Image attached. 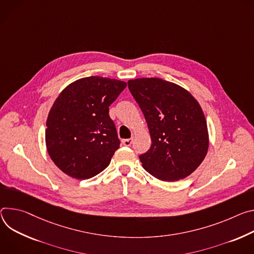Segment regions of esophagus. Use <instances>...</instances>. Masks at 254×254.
Returning a JSON list of instances; mask_svg holds the SVG:
<instances>
[{"instance_id":"34e87169","label":"esophagus","mask_w":254,"mask_h":254,"mask_svg":"<svg viewBox=\"0 0 254 254\" xmlns=\"http://www.w3.org/2000/svg\"><path fill=\"white\" fill-rule=\"evenodd\" d=\"M132 143H133V138H128V139L122 140V144L125 146H130Z\"/></svg>"}]
</instances>
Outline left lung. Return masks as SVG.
I'll list each match as a JSON object with an SVG mask.
<instances>
[{"instance_id":"obj_1","label":"left lung","mask_w":254,"mask_h":254,"mask_svg":"<svg viewBox=\"0 0 254 254\" xmlns=\"http://www.w3.org/2000/svg\"><path fill=\"white\" fill-rule=\"evenodd\" d=\"M147 122L150 149L139 156L146 172L164 182L193 173L209 148L207 121L200 104L186 89L157 77L128 80Z\"/></svg>"}]
</instances>
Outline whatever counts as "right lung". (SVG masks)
<instances>
[{
  "mask_svg": "<svg viewBox=\"0 0 254 254\" xmlns=\"http://www.w3.org/2000/svg\"><path fill=\"white\" fill-rule=\"evenodd\" d=\"M127 83L114 78H79L54 101L46 121L48 154L62 172L88 180L110 164L120 146L109 107Z\"/></svg>",
  "mask_w": 254,
  "mask_h": 254,
  "instance_id": "1",
  "label": "right lung"
}]
</instances>
